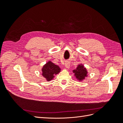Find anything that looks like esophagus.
Wrapping results in <instances>:
<instances>
[{
    "mask_svg": "<svg viewBox=\"0 0 123 123\" xmlns=\"http://www.w3.org/2000/svg\"><path fill=\"white\" fill-rule=\"evenodd\" d=\"M70 66V64L69 62H68V61L66 62V63H65V67H66V68H68V69H69Z\"/></svg>",
    "mask_w": 123,
    "mask_h": 123,
    "instance_id": "1",
    "label": "esophagus"
}]
</instances>
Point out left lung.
Returning a JSON list of instances; mask_svg holds the SVG:
<instances>
[{"label":"left lung","instance_id":"obj_1","mask_svg":"<svg viewBox=\"0 0 123 123\" xmlns=\"http://www.w3.org/2000/svg\"><path fill=\"white\" fill-rule=\"evenodd\" d=\"M73 73H75V76L79 80L85 79V77L87 76V71L86 69L84 68L83 65H78L76 69L73 70Z\"/></svg>","mask_w":123,"mask_h":123}]
</instances>
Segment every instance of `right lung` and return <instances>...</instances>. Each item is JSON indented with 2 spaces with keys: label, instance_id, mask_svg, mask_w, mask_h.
Instances as JSON below:
<instances>
[{
  "label": "right lung",
  "instance_id": "1",
  "mask_svg": "<svg viewBox=\"0 0 123 123\" xmlns=\"http://www.w3.org/2000/svg\"><path fill=\"white\" fill-rule=\"evenodd\" d=\"M61 69L57 65H55L51 62H48L44 65L42 69V75L45 77L47 81H50L53 79L54 74L60 72Z\"/></svg>",
  "mask_w": 123,
  "mask_h": 123
}]
</instances>
